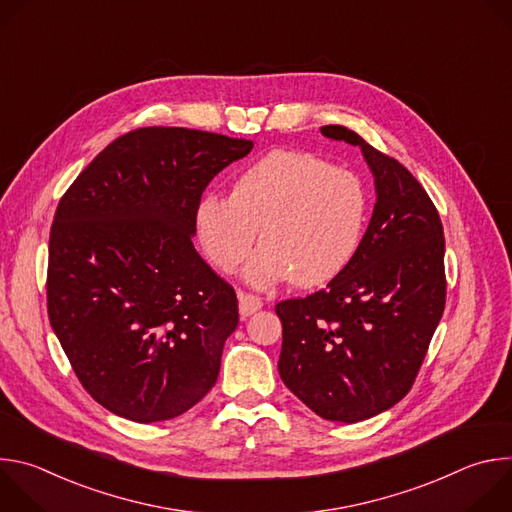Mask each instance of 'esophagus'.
Wrapping results in <instances>:
<instances>
[{
    "label": "esophagus",
    "mask_w": 512,
    "mask_h": 512,
    "mask_svg": "<svg viewBox=\"0 0 512 512\" xmlns=\"http://www.w3.org/2000/svg\"><path fill=\"white\" fill-rule=\"evenodd\" d=\"M261 308H263V302H261L259 296L245 294V291H241V294H239V312H241V316H251Z\"/></svg>",
    "instance_id": "esophagus-1"
}]
</instances>
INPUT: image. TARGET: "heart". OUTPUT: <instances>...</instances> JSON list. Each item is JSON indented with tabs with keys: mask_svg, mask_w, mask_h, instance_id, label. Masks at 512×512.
<instances>
[{
	"mask_svg": "<svg viewBox=\"0 0 512 512\" xmlns=\"http://www.w3.org/2000/svg\"><path fill=\"white\" fill-rule=\"evenodd\" d=\"M369 196L352 172L318 156L277 150L247 168L231 196L208 194L196 227L208 261L225 273L263 247L243 275L255 287L291 279L312 287L334 279L354 257Z\"/></svg>",
	"mask_w": 512,
	"mask_h": 512,
	"instance_id": "obj_1",
	"label": "heart"
}]
</instances>
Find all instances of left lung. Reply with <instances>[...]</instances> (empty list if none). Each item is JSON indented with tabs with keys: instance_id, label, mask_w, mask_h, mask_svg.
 <instances>
[{
	"instance_id": "1",
	"label": "left lung",
	"mask_w": 512,
	"mask_h": 512,
	"mask_svg": "<svg viewBox=\"0 0 512 512\" xmlns=\"http://www.w3.org/2000/svg\"><path fill=\"white\" fill-rule=\"evenodd\" d=\"M322 135L358 145L377 202L350 263L328 287L275 306L279 377L316 415L356 423L413 387L446 308L444 227L425 188L395 158L344 125Z\"/></svg>"
}]
</instances>
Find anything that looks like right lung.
<instances>
[{
  "instance_id": "right-lung-1",
  "label": "right lung",
  "mask_w": 512,
  "mask_h": 512,
  "mask_svg": "<svg viewBox=\"0 0 512 512\" xmlns=\"http://www.w3.org/2000/svg\"><path fill=\"white\" fill-rule=\"evenodd\" d=\"M251 150L243 137L141 127L111 141L62 194L48 318L77 379L111 413L172 419L214 387L239 302L192 235L210 180Z\"/></svg>"
}]
</instances>
